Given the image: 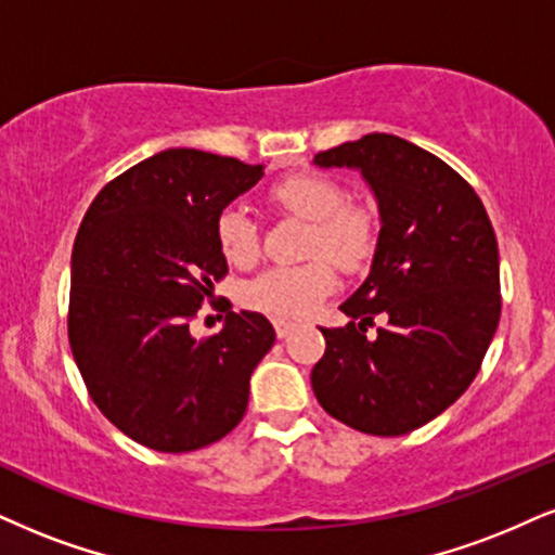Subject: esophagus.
I'll list each match as a JSON object with an SVG mask.
<instances>
[{"label": "esophagus", "mask_w": 555, "mask_h": 555, "mask_svg": "<svg viewBox=\"0 0 555 555\" xmlns=\"http://www.w3.org/2000/svg\"><path fill=\"white\" fill-rule=\"evenodd\" d=\"M293 332H296V324H291V321H275V334L280 339H285Z\"/></svg>", "instance_id": "1"}]
</instances>
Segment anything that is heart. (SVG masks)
I'll use <instances>...</instances> for the list:
<instances>
[{
    "mask_svg": "<svg viewBox=\"0 0 555 555\" xmlns=\"http://www.w3.org/2000/svg\"><path fill=\"white\" fill-rule=\"evenodd\" d=\"M267 197L278 210L309 221L304 255L311 262L275 267L244 285V304L278 321L311 317L337 288V272H354L371 262L378 244V223L365 205L347 203L345 190L332 177L291 172L272 182ZM216 242L223 259L234 267H251L259 257V229L242 208H225L216 218ZM326 256L331 258L325 259Z\"/></svg>",
    "mask_w": 555,
    "mask_h": 555,
    "instance_id": "heart-1",
    "label": "heart"
}]
</instances>
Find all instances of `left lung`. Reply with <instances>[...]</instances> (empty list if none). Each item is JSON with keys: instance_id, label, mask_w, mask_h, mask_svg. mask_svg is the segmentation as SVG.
<instances>
[{"instance_id": "1", "label": "left lung", "mask_w": 555, "mask_h": 555, "mask_svg": "<svg viewBox=\"0 0 555 555\" xmlns=\"http://www.w3.org/2000/svg\"><path fill=\"white\" fill-rule=\"evenodd\" d=\"M371 184L380 214L371 275L339 306L352 321L321 330L311 371L326 414L396 437L433 422L476 378L502 313L499 246L476 190L435 154L367 133L313 156ZM380 315L378 338L364 332Z\"/></svg>"}]
</instances>
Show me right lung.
<instances>
[{
  "label": "right lung",
  "mask_w": 555,
  "mask_h": 555,
  "mask_svg": "<svg viewBox=\"0 0 555 555\" xmlns=\"http://www.w3.org/2000/svg\"><path fill=\"white\" fill-rule=\"evenodd\" d=\"M262 180V164L167 149L100 190L72 251L68 345L102 414L159 453H190L242 422L249 378L275 345L262 313H225L190 334L229 264L216 218Z\"/></svg>",
  "instance_id": "right-lung-1"
}]
</instances>
